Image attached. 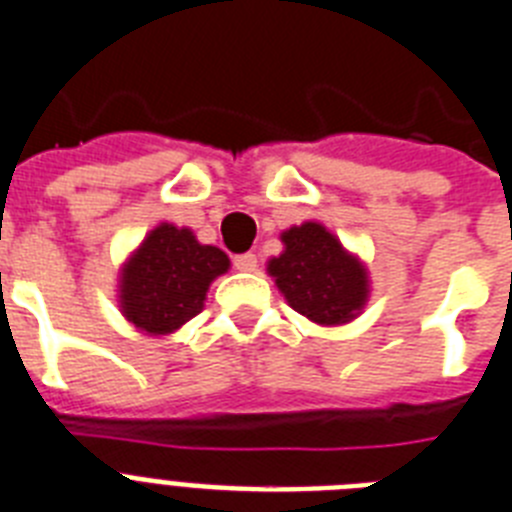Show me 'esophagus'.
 Masks as SVG:
<instances>
[{
	"label": "esophagus",
	"mask_w": 512,
	"mask_h": 512,
	"mask_svg": "<svg viewBox=\"0 0 512 512\" xmlns=\"http://www.w3.org/2000/svg\"><path fill=\"white\" fill-rule=\"evenodd\" d=\"M232 264H235L238 272H253L259 266V259H256V253H240V256L232 259Z\"/></svg>",
	"instance_id": "34e87169"
}]
</instances>
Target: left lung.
<instances>
[{
	"mask_svg": "<svg viewBox=\"0 0 512 512\" xmlns=\"http://www.w3.org/2000/svg\"><path fill=\"white\" fill-rule=\"evenodd\" d=\"M285 251L269 261V274L287 303L316 324H345L369 295L366 269L340 240L316 222L282 232Z\"/></svg>",
	"mask_w": 512,
	"mask_h": 512,
	"instance_id": "8db88e82",
	"label": "left lung"
}]
</instances>
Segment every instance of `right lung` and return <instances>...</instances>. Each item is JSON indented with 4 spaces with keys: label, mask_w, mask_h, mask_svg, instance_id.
<instances>
[{
    "label": "right lung",
    "mask_w": 512,
    "mask_h": 512,
    "mask_svg": "<svg viewBox=\"0 0 512 512\" xmlns=\"http://www.w3.org/2000/svg\"><path fill=\"white\" fill-rule=\"evenodd\" d=\"M227 266L225 251L201 246L190 230L164 222L122 269V314L149 335L175 332L204 308L211 280Z\"/></svg>",
    "instance_id": "add662e5"
}]
</instances>
